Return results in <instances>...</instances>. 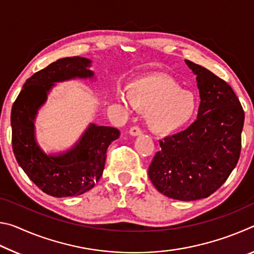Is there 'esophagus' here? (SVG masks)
Returning a JSON list of instances; mask_svg holds the SVG:
<instances>
[{"mask_svg":"<svg viewBox=\"0 0 254 254\" xmlns=\"http://www.w3.org/2000/svg\"><path fill=\"white\" fill-rule=\"evenodd\" d=\"M141 133H142V131H141L137 127H133L130 128V131H128V134L132 136H137V135H140Z\"/></svg>","mask_w":254,"mask_h":254,"instance_id":"1","label":"esophagus"}]
</instances>
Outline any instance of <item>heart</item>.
<instances>
[{
  "label": "heart",
  "mask_w": 254,
  "mask_h": 254,
  "mask_svg": "<svg viewBox=\"0 0 254 254\" xmlns=\"http://www.w3.org/2000/svg\"><path fill=\"white\" fill-rule=\"evenodd\" d=\"M117 100L124 107L132 105L145 112V122L154 133L168 134L187 126L198 111L196 94L171 77L149 76L131 84L128 94L119 92Z\"/></svg>",
  "instance_id": "1"
}]
</instances>
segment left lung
<instances>
[{"instance_id": "1", "label": "left lung", "mask_w": 254, "mask_h": 254, "mask_svg": "<svg viewBox=\"0 0 254 254\" xmlns=\"http://www.w3.org/2000/svg\"><path fill=\"white\" fill-rule=\"evenodd\" d=\"M185 63L196 75L198 114L186 130L160 141L148 175L161 194L187 201L212 195L235 168L244 111L226 81L189 60Z\"/></svg>"}]
</instances>
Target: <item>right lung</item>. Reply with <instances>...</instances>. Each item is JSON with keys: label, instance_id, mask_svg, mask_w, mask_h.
Segmentation results:
<instances>
[{"label": "right lung", "instance_id": "obj_1", "mask_svg": "<svg viewBox=\"0 0 254 254\" xmlns=\"http://www.w3.org/2000/svg\"><path fill=\"white\" fill-rule=\"evenodd\" d=\"M92 60L58 59L25 81L11 112L12 148L16 161L42 191L54 197L78 196L91 190L104 170L106 150L120 136L118 128L91 123L71 148L47 153L37 141L38 111L54 86L71 79H95Z\"/></svg>", "mask_w": 254, "mask_h": 254}]
</instances>
